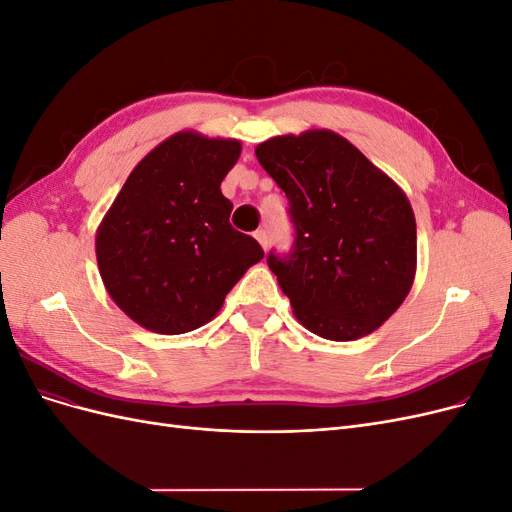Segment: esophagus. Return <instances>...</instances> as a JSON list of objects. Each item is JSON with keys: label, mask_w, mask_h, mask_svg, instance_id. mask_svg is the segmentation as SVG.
I'll use <instances>...</instances> for the list:
<instances>
[{"label": "esophagus", "mask_w": 512, "mask_h": 512, "mask_svg": "<svg viewBox=\"0 0 512 512\" xmlns=\"http://www.w3.org/2000/svg\"><path fill=\"white\" fill-rule=\"evenodd\" d=\"M256 239H258V243H260V245L265 247V250H267V247H269V232H267L265 228L256 230Z\"/></svg>", "instance_id": "obj_1"}]
</instances>
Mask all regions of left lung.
Wrapping results in <instances>:
<instances>
[{
    "mask_svg": "<svg viewBox=\"0 0 512 512\" xmlns=\"http://www.w3.org/2000/svg\"><path fill=\"white\" fill-rule=\"evenodd\" d=\"M256 158L288 198L294 243L267 262L307 331L352 342L404 303L416 273V222L404 190L344 136H273Z\"/></svg>",
    "mask_w": 512,
    "mask_h": 512,
    "instance_id": "1",
    "label": "left lung"
}]
</instances>
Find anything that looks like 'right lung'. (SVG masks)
Returning a JSON list of instances; mask_svg holds the SVG:
<instances>
[{
	"label": "right lung",
	"mask_w": 512,
	"mask_h": 512,
	"mask_svg": "<svg viewBox=\"0 0 512 512\" xmlns=\"http://www.w3.org/2000/svg\"><path fill=\"white\" fill-rule=\"evenodd\" d=\"M241 156L232 138L179 132L136 164L96 232L102 282L141 327L179 335L203 327L260 243L230 226L220 185Z\"/></svg>",
	"instance_id": "1"
}]
</instances>
